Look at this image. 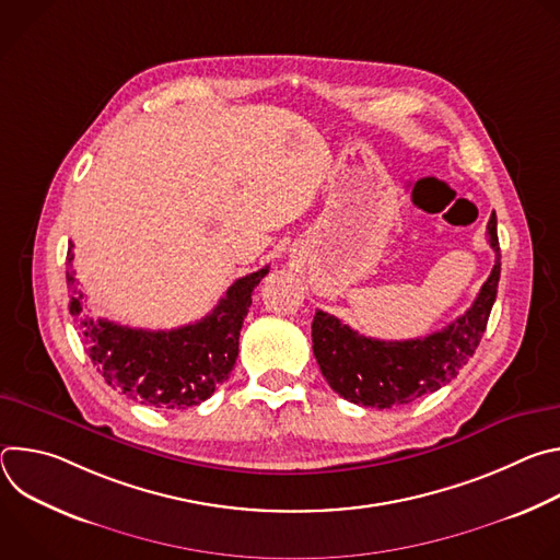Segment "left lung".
<instances>
[{
	"instance_id": "left-lung-1",
	"label": "left lung",
	"mask_w": 560,
	"mask_h": 560,
	"mask_svg": "<svg viewBox=\"0 0 560 560\" xmlns=\"http://www.w3.org/2000/svg\"><path fill=\"white\" fill-rule=\"evenodd\" d=\"M488 242L497 255L488 281L469 310L441 332L408 341H381L363 337L337 316L316 310L312 350L330 387L350 404L389 410L450 383L478 348L497 301L501 248L494 212L488 223Z\"/></svg>"
}]
</instances>
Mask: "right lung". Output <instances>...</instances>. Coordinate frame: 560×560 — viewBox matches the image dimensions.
I'll return each mask as SVG.
<instances>
[{"label": "right lung", "mask_w": 560, "mask_h": 560, "mask_svg": "<svg viewBox=\"0 0 560 560\" xmlns=\"http://www.w3.org/2000/svg\"><path fill=\"white\" fill-rule=\"evenodd\" d=\"M72 244L66 255L70 314L86 352L104 381L128 398L152 408L186 410L212 396L228 378L238 354V332L253 292L268 266L236 279L201 322L175 330H141L95 318L84 307V292L72 270Z\"/></svg>", "instance_id": "right-lung-1"}]
</instances>
